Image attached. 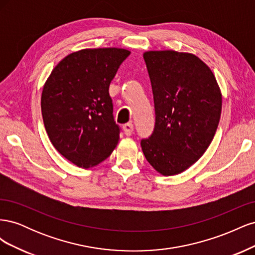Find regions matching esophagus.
Masks as SVG:
<instances>
[{
	"instance_id": "1",
	"label": "esophagus",
	"mask_w": 255,
	"mask_h": 255,
	"mask_svg": "<svg viewBox=\"0 0 255 255\" xmlns=\"http://www.w3.org/2000/svg\"><path fill=\"white\" fill-rule=\"evenodd\" d=\"M123 130H125V134L128 135V136L132 135L133 132H134V126H133V123H130V122L126 123V125L123 126Z\"/></svg>"
}]
</instances>
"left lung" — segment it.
I'll return each instance as SVG.
<instances>
[{
  "instance_id": "left-lung-1",
  "label": "left lung",
  "mask_w": 255,
  "mask_h": 255,
  "mask_svg": "<svg viewBox=\"0 0 255 255\" xmlns=\"http://www.w3.org/2000/svg\"><path fill=\"white\" fill-rule=\"evenodd\" d=\"M152 85L155 125L140 144L156 171L174 175L201 157L217 130L221 94L212 70L189 53L143 54Z\"/></svg>"
}]
</instances>
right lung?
Here are the masks:
<instances>
[{
  "label": "right lung",
  "instance_id": "add662e5",
  "mask_svg": "<svg viewBox=\"0 0 255 255\" xmlns=\"http://www.w3.org/2000/svg\"><path fill=\"white\" fill-rule=\"evenodd\" d=\"M129 51L85 49L53 69L41 95V113L52 144L68 160L89 168L109 157L119 140L109 88Z\"/></svg>",
  "mask_w": 255,
  "mask_h": 255
}]
</instances>
